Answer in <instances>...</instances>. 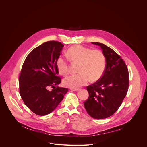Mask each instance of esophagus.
Returning <instances> with one entry per match:
<instances>
[{
	"mask_svg": "<svg viewBox=\"0 0 147 147\" xmlns=\"http://www.w3.org/2000/svg\"><path fill=\"white\" fill-rule=\"evenodd\" d=\"M71 91H77L78 90H79L78 88H71Z\"/></svg>",
	"mask_w": 147,
	"mask_h": 147,
	"instance_id": "esophagus-1",
	"label": "esophagus"
}]
</instances>
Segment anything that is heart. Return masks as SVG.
Listing matches in <instances>:
<instances>
[{"instance_id":"heart-1","label":"heart","mask_w":147,"mask_h":147,"mask_svg":"<svg viewBox=\"0 0 147 147\" xmlns=\"http://www.w3.org/2000/svg\"><path fill=\"white\" fill-rule=\"evenodd\" d=\"M69 60L80 63L78 72L66 77L63 83L65 86L71 88H78L84 86L91 80L95 81L103 75L106 67V57L103 52L99 49H94L82 45L70 47L67 53ZM59 73L66 76L69 72V66L67 59L59 57L56 61Z\"/></svg>"}]
</instances>
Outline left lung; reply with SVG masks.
Masks as SVG:
<instances>
[{"label": "left lung", "instance_id": "obj_1", "mask_svg": "<svg viewBox=\"0 0 147 147\" xmlns=\"http://www.w3.org/2000/svg\"><path fill=\"white\" fill-rule=\"evenodd\" d=\"M106 57V67L100 78L87 87L89 97L84 102L88 113L102 119L113 115L126 96L129 88V71L124 61L112 49L99 42Z\"/></svg>", "mask_w": 147, "mask_h": 147}]
</instances>
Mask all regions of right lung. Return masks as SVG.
Masks as SVG:
<instances>
[{
	"instance_id": "obj_1",
	"label": "right lung",
	"mask_w": 147,
	"mask_h": 147,
	"mask_svg": "<svg viewBox=\"0 0 147 147\" xmlns=\"http://www.w3.org/2000/svg\"><path fill=\"white\" fill-rule=\"evenodd\" d=\"M63 47L60 42H46L34 49L24 62L18 80L20 94L36 115L51 113L68 91L67 88L56 87L61 78L57 76L56 61Z\"/></svg>"
}]
</instances>
